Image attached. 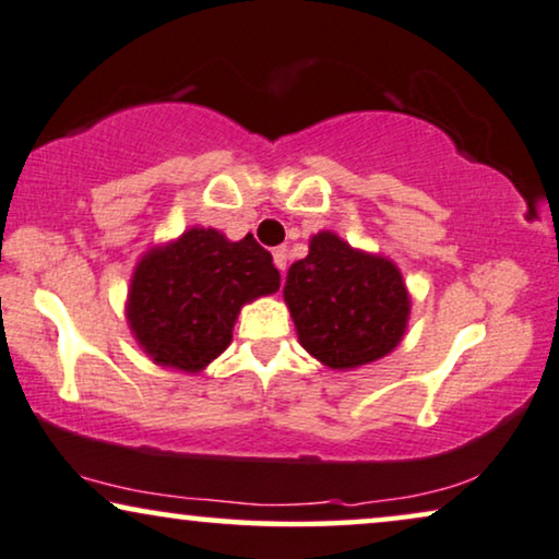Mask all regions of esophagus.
I'll list each match as a JSON object with an SVG mask.
<instances>
[{"mask_svg": "<svg viewBox=\"0 0 559 559\" xmlns=\"http://www.w3.org/2000/svg\"><path fill=\"white\" fill-rule=\"evenodd\" d=\"M273 263L278 267L281 275H286V267H288V250L286 248H275L273 250Z\"/></svg>", "mask_w": 559, "mask_h": 559, "instance_id": "1", "label": "esophagus"}]
</instances>
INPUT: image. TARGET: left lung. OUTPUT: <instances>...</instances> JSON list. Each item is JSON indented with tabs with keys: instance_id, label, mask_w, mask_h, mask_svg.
<instances>
[{
	"instance_id": "obj_1",
	"label": "left lung",
	"mask_w": 559,
	"mask_h": 559,
	"mask_svg": "<svg viewBox=\"0 0 559 559\" xmlns=\"http://www.w3.org/2000/svg\"><path fill=\"white\" fill-rule=\"evenodd\" d=\"M284 299L301 347L332 370L389 355L412 311L399 267L389 258L349 248L334 233L311 237L309 255L288 267Z\"/></svg>"
}]
</instances>
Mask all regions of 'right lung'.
<instances>
[{
	"label": "right lung",
	"mask_w": 559,
	"mask_h": 559,
	"mask_svg": "<svg viewBox=\"0 0 559 559\" xmlns=\"http://www.w3.org/2000/svg\"><path fill=\"white\" fill-rule=\"evenodd\" d=\"M278 286L273 255L252 235L233 242L212 227H191L140 258L128 322L153 362L199 373L233 342L245 304Z\"/></svg>",
	"instance_id": "right-lung-1"
}]
</instances>
